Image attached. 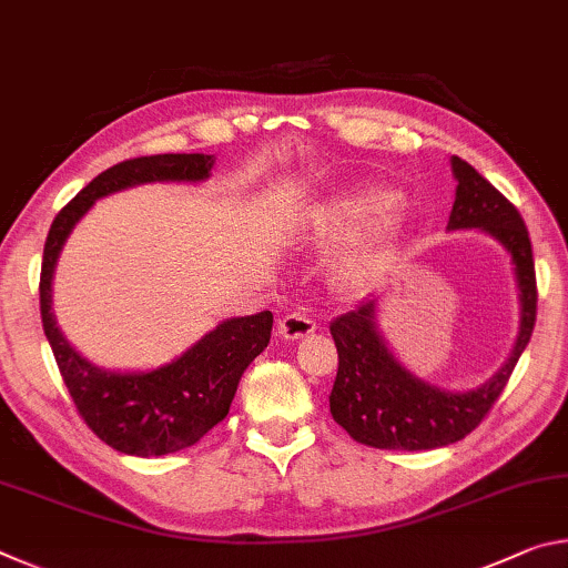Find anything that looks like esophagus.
Masks as SVG:
<instances>
[{"label": "esophagus", "mask_w": 568, "mask_h": 568, "mask_svg": "<svg viewBox=\"0 0 568 568\" xmlns=\"http://www.w3.org/2000/svg\"><path fill=\"white\" fill-rule=\"evenodd\" d=\"M315 331V321L311 315L305 313H287L285 318L277 325V335L285 341H297V338H305V335H311Z\"/></svg>", "instance_id": "1"}]
</instances>
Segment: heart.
Instances as JSON below:
<instances>
[{
	"instance_id": "1",
	"label": "heart",
	"mask_w": 568,
	"mask_h": 568,
	"mask_svg": "<svg viewBox=\"0 0 568 568\" xmlns=\"http://www.w3.org/2000/svg\"><path fill=\"white\" fill-rule=\"evenodd\" d=\"M398 203L390 187L365 185L341 192L313 210L311 235L318 243H338V240L361 233L363 227L378 223ZM393 250V233L388 225H373L358 243H353L333 265V285L341 293H361L381 275Z\"/></svg>"
}]
</instances>
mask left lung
Here are the masks:
<instances>
[{
	"mask_svg": "<svg viewBox=\"0 0 568 568\" xmlns=\"http://www.w3.org/2000/svg\"><path fill=\"white\" fill-rule=\"evenodd\" d=\"M456 200L448 230H480L511 255L521 321L514 351L484 386L446 390L418 378L388 348L378 325V297H365L355 311L331 323L338 348V376L331 390L333 420L353 440L388 450H430L450 446L474 430L501 396L536 323V271L528 230L518 210L491 182L450 158Z\"/></svg>",
	"mask_w": 568,
	"mask_h": 568,
	"instance_id": "left-lung-1",
	"label": "left lung"
}]
</instances>
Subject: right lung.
Segmentation results:
<instances>
[{"label": "right lung", "instance_id": "1", "mask_svg": "<svg viewBox=\"0 0 568 568\" xmlns=\"http://www.w3.org/2000/svg\"><path fill=\"white\" fill-rule=\"evenodd\" d=\"M215 155H152L124 160L104 170L54 217L44 243L40 307L64 386L92 434L128 456H168L195 446L227 416L243 373L271 343L273 313L227 318L205 333L175 361L150 371H108L90 363L57 325L52 281L60 253L74 225L100 197L148 182H203Z\"/></svg>", "mask_w": 568, "mask_h": 568}]
</instances>
